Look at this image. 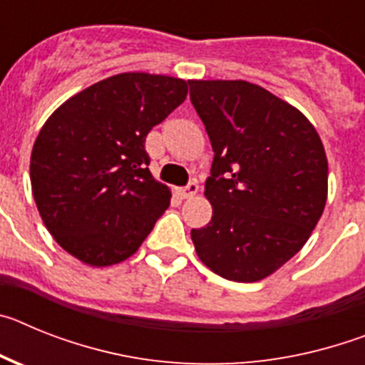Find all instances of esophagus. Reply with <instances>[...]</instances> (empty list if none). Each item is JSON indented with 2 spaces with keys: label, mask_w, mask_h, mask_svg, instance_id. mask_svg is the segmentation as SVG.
I'll list each match as a JSON object with an SVG mask.
<instances>
[{
  "label": "esophagus",
  "mask_w": 365,
  "mask_h": 365,
  "mask_svg": "<svg viewBox=\"0 0 365 365\" xmlns=\"http://www.w3.org/2000/svg\"><path fill=\"white\" fill-rule=\"evenodd\" d=\"M197 190L199 188L195 182H190L186 188H177V195H179L180 199H190V197H193L195 193H197Z\"/></svg>",
  "instance_id": "1"
}]
</instances>
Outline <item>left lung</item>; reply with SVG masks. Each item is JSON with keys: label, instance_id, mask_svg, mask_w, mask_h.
Here are the masks:
<instances>
[{"label": "left lung", "instance_id": "obj_1", "mask_svg": "<svg viewBox=\"0 0 365 365\" xmlns=\"http://www.w3.org/2000/svg\"><path fill=\"white\" fill-rule=\"evenodd\" d=\"M214 150L205 195L212 221L193 228L199 259L221 278L265 279L307 243L327 202V157L299 109L245 80H188Z\"/></svg>", "mask_w": 365, "mask_h": 365}]
</instances>
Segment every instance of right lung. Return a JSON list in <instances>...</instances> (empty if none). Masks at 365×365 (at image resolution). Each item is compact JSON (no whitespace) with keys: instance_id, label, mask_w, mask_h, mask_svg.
I'll use <instances>...</instances> for the list:
<instances>
[{"instance_id":"1","label":"right lung","mask_w":365,"mask_h":365,"mask_svg":"<svg viewBox=\"0 0 365 365\" xmlns=\"http://www.w3.org/2000/svg\"><path fill=\"white\" fill-rule=\"evenodd\" d=\"M182 78L120 73L86 87L47 118L31 153L41 221L89 267L117 265L138 250L172 192L148 170V133L185 102Z\"/></svg>"}]
</instances>
